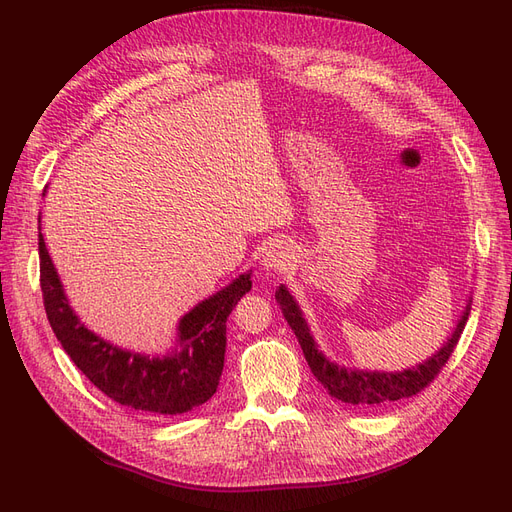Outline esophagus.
I'll list each match as a JSON object with an SVG mask.
<instances>
[{
  "label": "esophagus",
  "mask_w": 512,
  "mask_h": 512,
  "mask_svg": "<svg viewBox=\"0 0 512 512\" xmlns=\"http://www.w3.org/2000/svg\"><path fill=\"white\" fill-rule=\"evenodd\" d=\"M292 258H294V254L290 250V245L284 241H275L265 247V254H262L260 265H262V271H267V273H284L290 269Z\"/></svg>",
  "instance_id": "esophagus-1"
}]
</instances>
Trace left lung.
<instances>
[{
	"instance_id": "1",
	"label": "left lung",
	"mask_w": 512,
	"mask_h": 512,
	"mask_svg": "<svg viewBox=\"0 0 512 512\" xmlns=\"http://www.w3.org/2000/svg\"><path fill=\"white\" fill-rule=\"evenodd\" d=\"M275 299L282 307V314L288 320L290 329L297 335L299 344L303 348L305 361L312 369L316 380L327 389V393L344 404L359 406L365 410H374L380 406L391 404V401L412 397L418 391H423L425 386L440 374V369L448 361V356L455 350L461 331L466 329V322L472 309V297H468L466 307L455 324L453 333L448 335L442 348H438L423 363H416L408 369L399 371H378V369H359V367H348L331 361L327 354H324L309 333V324L301 312L297 299L292 297L290 290L282 284L275 290Z\"/></svg>"
}]
</instances>
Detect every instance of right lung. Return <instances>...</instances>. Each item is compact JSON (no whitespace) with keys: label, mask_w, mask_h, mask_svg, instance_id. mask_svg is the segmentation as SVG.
<instances>
[{"label":"right lung","mask_w":512,"mask_h":512,"mask_svg":"<svg viewBox=\"0 0 512 512\" xmlns=\"http://www.w3.org/2000/svg\"><path fill=\"white\" fill-rule=\"evenodd\" d=\"M40 224V218H38ZM40 286L46 318L74 365L121 406L145 414H183L213 397L224 369L226 320L252 288V269L196 303L177 322L175 346L166 354L121 348L85 327L68 301L64 284L38 226Z\"/></svg>","instance_id":"right-lung-1"}]
</instances>
